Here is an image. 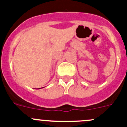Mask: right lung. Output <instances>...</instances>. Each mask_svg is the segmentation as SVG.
<instances>
[{"instance_id":"obj_1","label":"right lung","mask_w":127,"mask_h":127,"mask_svg":"<svg viewBox=\"0 0 127 127\" xmlns=\"http://www.w3.org/2000/svg\"><path fill=\"white\" fill-rule=\"evenodd\" d=\"M39 89H40V88H39Z\"/></svg>"}]
</instances>
